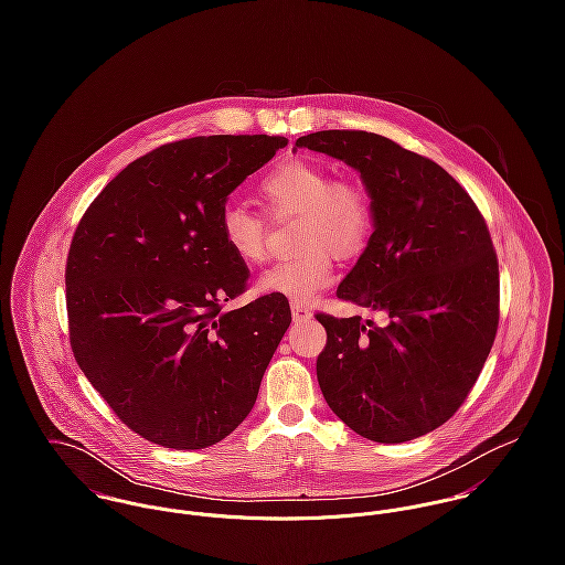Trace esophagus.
Segmentation results:
<instances>
[{
    "label": "esophagus",
    "instance_id": "1",
    "mask_svg": "<svg viewBox=\"0 0 565 565\" xmlns=\"http://www.w3.org/2000/svg\"><path fill=\"white\" fill-rule=\"evenodd\" d=\"M291 318L296 323L309 322V320H313V313H311V309H307L302 305H294L291 307Z\"/></svg>",
    "mask_w": 565,
    "mask_h": 565
}]
</instances>
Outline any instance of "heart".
<instances>
[{
	"label": "heart",
	"instance_id": "1",
	"mask_svg": "<svg viewBox=\"0 0 565 565\" xmlns=\"http://www.w3.org/2000/svg\"><path fill=\"white\" fill-rule=\"evenodd\" d=\"M258 198L271 217H298L291 258L271 265L258 291L294 305L313 302L334 276L330 250L339 258L363 252L374 231V206L365 189L350 180H332L316 162L289 159L276 164L258 184ZM220 235L245 265L267 256V224L243 204L231 202L220 215Z\"/></svg>",
	"mask_w": 565,
	"mask_h": 565
}]
</instances>
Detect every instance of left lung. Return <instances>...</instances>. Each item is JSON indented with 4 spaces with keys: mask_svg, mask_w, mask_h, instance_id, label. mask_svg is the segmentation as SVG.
Segmentation results:
<instances>
[{
    "mask_svg": "<svg viewBox=\"0 0 565 565\" xmlns=\"http://www.w3.org/2000/svg\"><path fill=\"white\" fill-rule=\"evenodd\" d=\"M361 173L374 233L337 298L387 323L318 316V381L365 439L401 444L448 422L475 387L498 328V260L483 215L437 162L387 137L322 130L296 141Z\"/></svg>",
    "mask_w": 565,
    "mask_h": 565,
    "instance_id": "1",
    "label": "left lung"
}]
</instances>
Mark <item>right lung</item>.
I'll use <instances>...</instances> for the list:
<instances>
[{
	"instance_id": "add662e5",
	"label": "right lung",
	"mask_w": 565,
	"mask_h": 565,
	"mask_svg": "<svg viewBox=\"0 0 565 565\" xmlns=\"http://www.w3.org/2000/svg\"><path fill=\"white\" fill-rule=\"evenodd\" d=\"M285 146L267 135L167 143L119 171L76 228L65 271L74 356L152 444L209 448L256 403L291 309L280 296L222 307L249 271L222 242L220 215Z\"/></svg>"
}]
</instances>
